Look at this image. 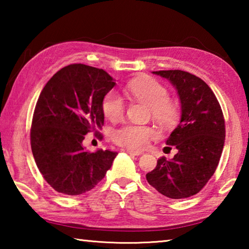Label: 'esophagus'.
Masks as SVG:
<instances>
[{"instance_id": "esophagus-1", "label": "esophagus", "mask_w": 249, "mask_h": 249, "mask_svg": "<svg viewBox=\"0 0 249 249\" xmlns=\"http://www.w3.org/2000/svg\"><path fill=\"white\" fill-rule=\"evenodd\" d=\"M126 153H128L129 155H133V156H141L144 154L142 151H137V150H132V149H126Z\"/></svg>"}]
</instances>
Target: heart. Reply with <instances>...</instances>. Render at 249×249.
<instances>
[{"label": "heart", "mask_w": 249, "mask_h": 249, "mask_svg": "<svg viewBox=\"0 0 249 249\" xmlns=\"http://www.w3.org/2000/svg\"><path fill=\"white\" fill-rule=\"evenodd\" d=\"M127 91L135 99L148 105L151 117L161 126L168 127L174 125L178 119V109L169 101L167 89L155 80L147 79L130 82ZM102 109L107 119L119 120L125 111L124 101L117 92L109 91L102 101ZM155 135V130L148 126L124 124L114 129L112 137L117 145L129 149H142Z\"/></svg>", "instance_id": "b5f03b06"}]
</instances>
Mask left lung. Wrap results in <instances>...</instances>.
I'll list each match as a JSON object with an SVG mask.
<instances>
[{"mask_svg": "<svg viewBox=\"0 0 249 249\" xmlns=\"http://www.w3.org/2000/svg\"><path fill=\"white\" fill-rule=\"evenodd\" d=\"M169 80L178 92L181 120L167 145L178 153L158 159L146 175L148 183L170 199L196 195L214 175L225 141V121L215 94L203 80L182 70L153 71Z\"/></svg>", "mask_w": 249, "mask_h": 249, "instance_id": "left-lung-1", "label": "left lung"}]
</instances>
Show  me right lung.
Listing matches in <instances>:
<instances>
[{
	"mask_svg": "<svg viewBox=\"0 0 249 249\" xmlns=\"http://www.w3.org/2000/svg\"><path fill=\"white\" fill-rule=\"evenodd\" d=\"M115 86L103 69L82 64L65 67L40 92L34 111L31 146L35 162L50 187L79 196L104 178L116 151H87L84 135L104 123L102 101Z\"/></svg>",
	"mask_w": 249,
	"mask_h": 249,
	"instance_id": "right-lung-1",
	"label": "right lung"
}]
</instances>
